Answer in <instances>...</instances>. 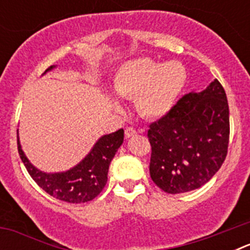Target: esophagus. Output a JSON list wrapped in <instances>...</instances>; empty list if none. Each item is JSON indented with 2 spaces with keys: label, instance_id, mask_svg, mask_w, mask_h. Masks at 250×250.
<instances>
[{
  "label": "esophagus",
  "instance_id": "obj_1",
  "mask_svg": "<svg viewBox=\"0 0 250 250\" xmlns=\"http://www.w3.org/2000/svg\"><path fill=\"white\" fill-rule=\"evenodd\" d=\"M136 135V130L134 129V127H126L125 129V136H126L127 139L129 138H132V136Z\"/></svg>",
  "mask_w": 250,
  "mask_h": 250
}]
</instances>
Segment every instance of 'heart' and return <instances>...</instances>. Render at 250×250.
<instances>
[{
  "instance_id": "b5f03b06",
  "label": "heart",
  "mask_w": 250,
  "mask_h": 250,
  "mask_svg": "<svg viewBox=\"0 0 250 250\" xmlns=\"http://www.w3.org/2000/svg\"><path fill=\"white\" fill-rule=\"evenodd\" d=\"M188 80L185 66L178 61L159 62L149 57L130 60L119 67L114 89L120 96L134 100L139 114L146 119H160L173 109ZM109 103L120 107L116 98Z\"/></svg>"
}]
</instances>
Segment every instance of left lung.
I'll return each mask as SVG.
<instances>
[{
  "label": "left lung",
  "mask_w": 250,
  "mask_h": 250,
  "mask_svg": "<svg viewBox=\"0 0 250 250\" xmlns=\"http://www.w3.org/2000/svg\"><path fill=\"white\" fill-rule=\"evenodd\" d=\"M150 176L167 194L203 187L224 163L229 144V106L218 80L189 92L147 131Z\"/></svg>",
  "instance_id": "left-lung-1"
}]
</instances>
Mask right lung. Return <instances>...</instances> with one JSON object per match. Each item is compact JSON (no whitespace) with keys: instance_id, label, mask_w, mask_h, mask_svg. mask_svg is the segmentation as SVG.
Instances as JSON below:
<instances>
[{"instance_id":"right-lung-1","label":"right lung","mask_w":250,"mask_h":250,"mask_svg":"<svg viewBox=\"0 0 250 250\" xmlns=\"http://www.w3.org/2000/svg\"><path fill=\"white\" fill-rule=\"evenodd\" d=\"M55 67V65L50 66L43 75ZM123 141V129L101 136L79 164L61 173H45L31 164L22 150L19 136L17 146L20 158L25 164L28 174L42 190L59 200L79 204L90 202L103 191L107 182L110 163Z\"/></svg>"}]
</instances>
